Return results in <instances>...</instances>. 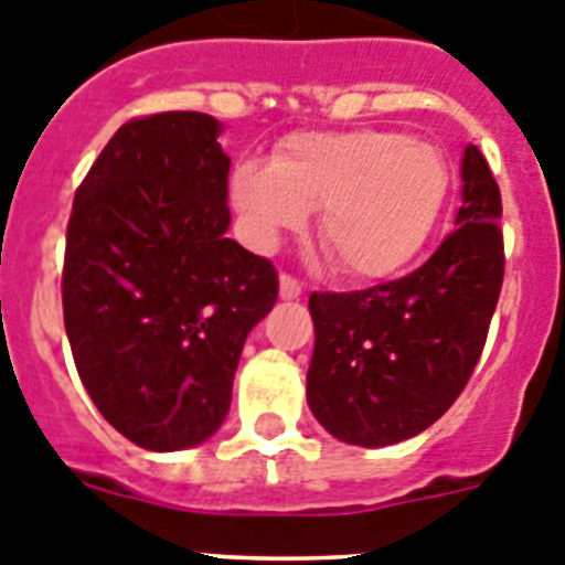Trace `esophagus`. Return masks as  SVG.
<instances>
[{
  "instance_id": "obj_1",
  "label": "esophagus",
  "mask_w": 565,
  "mask_h": 565,
  "mask_svg": "<svg viewBox=\"0 0 565 565\" xmlns=\"http://www.w3.org/2000/svg\"><path fill=\"white\" fill-rule=\"evenodd\" d=\"M278 292H281L284 301H295V298H301L303 287L301 281H295L292 276H281L278 278Z\"/></svg>"
}]
</instances>
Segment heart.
I'll list each match as a JSON object with an SVG mask.
<instances>
[{
    "mask_svg": "<svg viewBox=\"0 0 565 565\" xmlns=\"http://www.w3.org/2000/svg\"><path fill=\"white\" fill-rule=\"evenodd\" d=\"M450 194L441 151L399 131H303L270 162L242 160L231 205L253 250H273L318 212L320 245L349 278L399 273L434 233Z\"/></svg>",
    "mask_w": 565,
    "mask_h": 565,
    "instance_id": "obj_1",
    "label": "heart"
}]
</instances>
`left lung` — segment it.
Returning <instances> with one entry per match:
<instances>
[{
  "label": "left lung",
  "mask_w": 565,
  "mask_h": 565,
  "mask_svg": "<svg viewBox=\"0 0 565 565\" xmlns=\"http://www.w3.org/2000/svg\"><path fill=\"white\" fill-rule=\"evenodd\" d=\"M501 191L465 146L456 231L411 276L312 292L307 403L345 445L385 447L430 428L470 380L504 281Z\"/></svg>",
  "instance_id": "8db88e82"
}]
</instances>
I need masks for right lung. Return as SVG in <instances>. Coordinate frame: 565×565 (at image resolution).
<instances>
[{
	"instance_id": "obj_1",
	"label": "right lung",
	"mask_w": 565,
	"mask_h": 565,
	"mask_svg": "<svg viewBox=\"0 0 565 565\" xmlns=\"http://www.w3.org/2000/svg\"><path fill=\"white\" fill-rule=\"evenodd\" d=\"M220 135L202 111L129 120L70 216L61 301L75 369L111 428L154 454L220 430L247 334L278 298L276 267L225 236Z\"/></svg>"
}]
</instances>
